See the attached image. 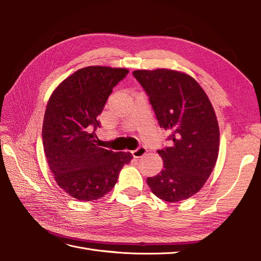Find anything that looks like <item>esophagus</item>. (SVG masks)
I'll list each match as a JSON object with an SVG mask.
<instances>
[{
  "instance_id": "obj_1",
  "label": "esophagus",
  "mask_w": 261,
  "mask_h": 261,
  "mask_svg": "<svg viewBox=\"0 0 261 261\" xmlns=\"http://www.w3.org/2000/svg\"><path fill=\"white\" fill-rule=\"evenodd\" d=\"M146 152H147V149L145 147H139L136 150L132 151V154L134 158H141L144 154H146Z\"/></svg>"
}]
</instances>
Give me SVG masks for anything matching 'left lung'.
<instances>
[{
	"instance_id": "obj_1",
	"label": "left lung",
	"mask_w": 261,
	"mask_h": 261,
	"mask_svg": "<svg viewBox=\"0 0 261 261\" xmlns=\"http://www.w3.org/2000/svg\"><path fill=\"white\" fill-rule=\"evenodd\" d=\"M149 97L170 147L158 150L163 170L147 183L158 198L176 202L198 193L215 168L220 132L211 102L193 77L159 68L133 72Z\"/></svg>"
}]
</instances>
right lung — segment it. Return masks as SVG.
Listing matches in <instances>:
<instances>
[{
    "instance_id": "right-lung-1",
    "label": "right lung",
    "mask_w": 261,
    "mask_h": 261,
    "mask_svg": "<svg viewBox=\"0 0 261 261\" xmlns=\"http://www.w3.org/2000/svg\"><path fill=\"white\" fill-rule=\"evenodd\" d=\"M126 68L88 66L67 77L46 105L42 140L46 161L58 185L77 200L93 201L114 187L120 172L132 160L129 152L98 147L92 129Z\"/></svg>"
}]
</instances>
